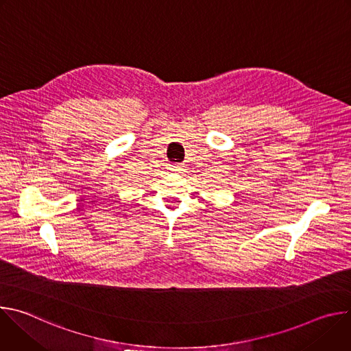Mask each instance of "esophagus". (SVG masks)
Here are the masks:
<instances>
[{"label":"esophagus","mask_w":351,"mask_h":351,"mask_svg":"<svg viewBox=\"0 0 351 351\" xmlns=\"http://www.w3.org/2000/svg\"><path fill=\"white\" fill-rule=\"evenodd\" d=\"M180 168H182L180 164H171V165H169V169H171V171H180Z\"/></svg>","instance_id":"1"}]
</instances>
